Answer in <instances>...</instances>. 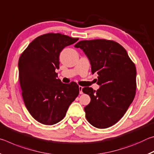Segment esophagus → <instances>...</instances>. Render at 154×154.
Segmentation results:
<instances>
[{"label": "esophagus", "mask_w": 154, "mask_h": 154, "mask_svg": "<svg viewBox=\"0 0 154 154\" xmlns=\"http://www.w3.org/2000/svg\"><path fill=\"white\" fill-rule=\"evenodd\" d=\"M79 94H83V91H82V90H83V87L82 86H79Z\"/></svg>", "instance_id": "1"}]
</instances>
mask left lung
I'll return each instance as SVG.
<instances>
[{
	"label": "left lung",
	"mask_w": 154,
	"mask_h": 154,
	"mask_svg": "<svg viewBox=\"0 0 154 154\" xmlns=\"http://www.w3.org/2000/svg\"><path fill=\"white\" fill-rule=\"evenodd\" d=\"M75 48L82 49L89 59L92 74L98 75L100 88L85 87L90 96L85 106L88 122L97 128H106L116 124L126 113L136 94L137 71L123 47L113 41H81Z\"/></svg>",
	"instance_id": "8db88e82"
}]
</instances>
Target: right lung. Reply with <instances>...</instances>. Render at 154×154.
Instances as JSON below:
<instances>
[{"label": "right lung", "instance_id": "right-lung-1", "mask_svg": "<svg viewBox=\"0 0 154 154\" xmlns=\"http://www.w3.org/2000/svg\"><path fill=\"white\" fill-rule=\"evenodd\" d=\"M79 40L60 33L36 37L21 54L20 84L26 106L36 121L45 125L60 122L79 95V85L58 79L60 54L65 47Z\"/></svg>", "mask_w": 154, "mask_h": 154}]
</instances>
